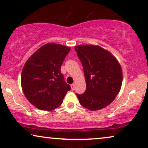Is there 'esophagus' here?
<instances>
[{"mask_svg":"<svg viewBox=\"0 0 148 148\" xmlns=\"http://www.w3.org/2000/svg\"><path fill=\"white\" fill-rule=\"evenodd\" d=\"M71 90H74L75 88V84H73L71 85Z\"/></svg>","mask_w":148,"mask_h":148,"instance_id":"34e87169","label":"esophagus"}]
</instances>
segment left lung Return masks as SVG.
<instances>
[{
  "instance_id": "obj_1",
  "label": "left lung",
  "mask_w": 148,
  "mask_h": 148,
  "mask_svg": "<svg viewBox=\"0 0 148 148\" xmlns=\"http://www.w3.org/2000/svg\"><path fill=\"white\" fill-rule=\"evenodd\" d=\"M84 68L86 90L77 94L80 104L90 110L108 106L120 92L123 71L120 63L110 52L98 45L75 46Z\"/></svg>"
}]
</instances>
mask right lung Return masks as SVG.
Listing matches in <instances>:
<instances>
[{"label": "right lung", "mask_w": 148, "mask_h": 148, "mask_svg": "<svg viewBox=\"0 0 148 148\" xmlns=\"http://www.w3.org/2000/svg\"><path fill=\"white\" fill-rule=\"evenodd\" d=\"M70 50V47L60 44H46L24 64L21 77L22 90L27 100L40 110L50 111L58 108L71 90L60 72Z\"/></svg>", "instance_id": "right-lung-1"}]
</instances>
